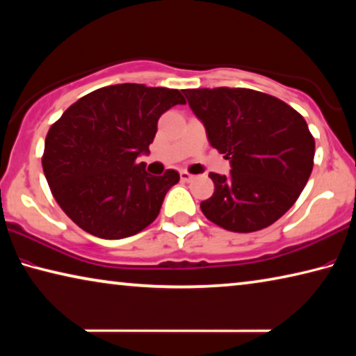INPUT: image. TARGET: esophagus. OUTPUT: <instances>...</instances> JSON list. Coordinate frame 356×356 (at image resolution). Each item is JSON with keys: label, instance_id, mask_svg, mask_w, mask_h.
I'll use <instances>...</instances> for the list:
<instances>
[{"label": "esophagus", "instance_id": "obj_1", "mask_svg": "<svg viewBox=\"0 0 356 356\" xmlns=\"http://www.w3.org/2000/svg\"><path fill=\"white\" fill-rule=\"evenodd\" d=\"M180 179H182L184 182H188V180L193 179V176H191V174L187 171H180Z\"/></svg>", "mask_w": 356, "mask_h": 356}]
</instances>
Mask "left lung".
I'll return each mask as SVG.
<instances>
[{
  "label": "left lung",
  "instance_id": "left-lung-1",
  "mask_svg": "<svg viewBox=\"0 0 356 356\" xmlns=\"http://www.w3.org/2000/svg\"><path fill=\"white\" fill-rule=\"evenodd\" d=\"M229 176L211 172L216 190L201 202L206 218L233 233L273 225L300 198L314 168L315 140L304 117L250 88L184 90Z\"/></svg>",
  "mask_w": 356,
  "mask_h": 356
}]
</instances>
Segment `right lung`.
<instances>
[{
  "label": "right lung",
  "mask_w": 356,
  "mask_h": 356,
  "mask_svg": "<svg viewBox=\"0 0 356 356\" xmlns=\"http://www.w3.org/2000/svg\"><path fill=\"white\" fill-rule=\"evenodd\" d=\"M185 104L179 90L118 83L71 104L50 127L42 169L55 201L79 228L101 239H123L160 213L179 172L150 176L149 154L158 118Z\"/></svg>",
  "instance_id": "obj_1"
}]
</instances>
